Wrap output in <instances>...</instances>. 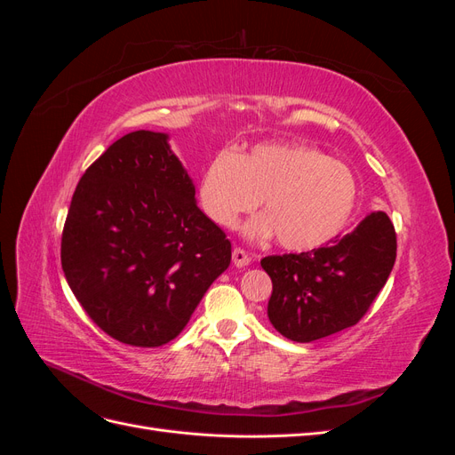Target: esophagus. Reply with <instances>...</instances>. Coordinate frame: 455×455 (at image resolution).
<instances>
[{
    "instance_id": "1",
    "label": "esophagus",
    "mask_w": 455,
    "mask_h": 455,
    "mask_svg": "<svg viewBox=\"0 0 455 455\" xmlns=\"http://www.w3.org/2000/svg\"><path fill=\"white\" fill-rule=\"evenodd\" d=\"M231 258H233V266H237V267H246L252 261L251 254L243 249H233Z\"/></svg>"
}]
</instances>
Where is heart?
I'll return each mask as SVG.
<instances>
[{"label": "heart", "instance_id": "heart-1", "mask_svg": "<svg viewBox=\"0 0 455 455\" xmlns=\"http://www.w3.org/2000/svg\"><path fill=\"white\" fill-rule=\"evenodd\" d=\"M359 188L349 167L299 142H261L222 149L201 172L197 197L212 222L233 228L259 203L266 214L249 226L288 251H313L347 226Z\"/></svg>", "mask_w": 455, "mask_h": 455}]
</instances>
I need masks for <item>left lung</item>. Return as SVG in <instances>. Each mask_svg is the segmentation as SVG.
<instances>
[{
    "label": "left lung",
    "instance_id": "1",
    "mask_svg": "<svg viewBox=\"0 0 455 455\" xmlns=\"http://www.w3.org/2000/svg\"><path fill=\"white\" fill-rule=\"evenodd\" d=\"M395 258L396 233L385 212L368 214L346 237L311 252L266 256L271 324L299 343L356 324L387 283Z\"/></svg>",
    "mask_w": 455,
    "mask_h": 455
}]
</instances>
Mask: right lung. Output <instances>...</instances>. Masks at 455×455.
Here are the masks:
<instances>
[{"label":"right lung","instance_id":"add662e5","mask_svg":"<svg viewBox=\"0 0 455 455\" xmlns=\"http://www.w3.org/2000/svg\"><path fill=\"white\" fill-rule=\"evenodd\" d=\"M169 136H121L81 176L62 229L66 281L92 323L134 347L188 324L231 261L226 233L196 203Z\"/></svg>","mask_w":455,"mask_h":455}]
</instances>
